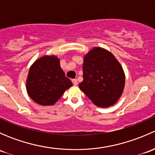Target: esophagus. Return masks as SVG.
Wrapping results in <instances>:
<instances>
[{"instance_id": "1", "label": "esophagus", "mask_w": 155, "mask_h": 155, "mask_svg": "<svg viewBox=\"0 0 155 155\" xmlns=\"http://www.w3.org/2000/svg\"><path fill=\"white\" fill-rule=\"evenodd\" d=\"M72 82H73V84L74 85H77V84H78V81H77V79H73V80H72Z\"/></svg>"}]
</instances>
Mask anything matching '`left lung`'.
<instances>
[{
    "instance_id": "8db88e82",
    "label": "left lung",
    "mask_w": 155,
    "mask_h": 155,
    "mask_svg": "<svg viewBox=\"0 0 155 155\" xmlns=\"http://www.w3.org/2000/svg\"><path fill=\"white\" fill-rule=\"evenodd\" d=\"M79 87L96 106L109 107L121 97L125 84L122 67L108 50L94 47L84 57Z\"/></svg>"
}]
</instances>
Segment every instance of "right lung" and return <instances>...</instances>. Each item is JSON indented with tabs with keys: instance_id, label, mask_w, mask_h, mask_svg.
Returning <instances> with one entry per match:
<instances>
[{
	"instance_id": "add662e5",
	"label": "right lung",
	"mask_w": 155,
	"mask_h": 155,
	"mask_svg": "<svg viewBox=\"0 0 155 155\" xmlns=\"http://www.w3.org/2000/svg\"><path fill=\"white\" fill-rule=\"evenodd\" d=\"M72 85L55 55H44L35 61L30 68L26 81L29 97L41 106L54 104Z\"/></svg>"
}]
</instances>
